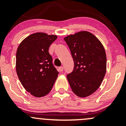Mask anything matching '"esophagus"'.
Returning a JSON list of instances; mask_svg holds the SVG:
<instances>
[{
    "label": "esophagus",
    "mask_w": 126,
    "mask_h": 126,
    "mask_svg": "<svg viewBox=\"0 0 126 126\" xmlns=\"http://www.w3.org/2000/svg\"><path fill=\"white\" fill-rule=\"evenodd\" d=\"M63 69H64V67H63V66H61V67H59V70H60V72H63Z\"/></svg>",
    "instance_id": "esophagus-1"
}]
</instances>
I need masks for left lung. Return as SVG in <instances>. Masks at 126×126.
Segmentation results:
<instances>
[{"mask_svg":"<svg viewBox=\"0 0 126 126\" xmlns=\"http://www.w3.org/2000/svg\"><path fill=\"white\" fill-rule=\"evenodd\" d=\"M70 50L74 67L67 75L72 91L79 97L95 92L106 73L105 49L99 40L88 31H80L64 38Z\"/></svg>","mask_w":126,"mask_h":126,"instance_id":"obj_1","label":"left lung"}]
</instances>
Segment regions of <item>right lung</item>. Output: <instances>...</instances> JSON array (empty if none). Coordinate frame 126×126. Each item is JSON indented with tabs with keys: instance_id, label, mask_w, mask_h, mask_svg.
<instances>
[{
	"instance_id": "obj_1",
	"label": "right lung",
	"mask_w": 126,
	"mask_h": 126,
	"mask_svg": "<svg viewBox=\"0 0 126 126\" xmlns=\"http://www.w3.org/2000/svg\"><path fill=\"white\" fill-rule=\"evenodd\" d=\"M57 38L46 33H34L24 39L17 49L16 70L19 79L26 91L36 97L48 94L59 75L48 52Z\"/></svg>"
}]
</instances>
